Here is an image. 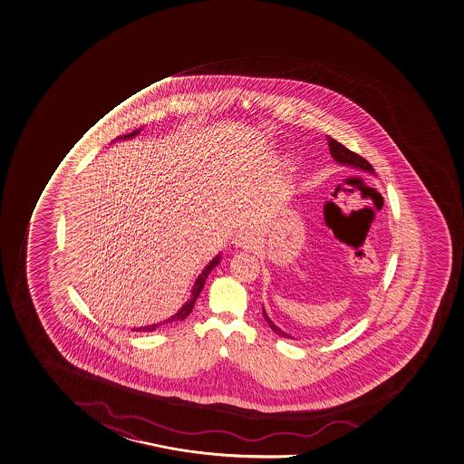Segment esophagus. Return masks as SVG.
<instances>
[{"label": "esophagus", "instance_id": "1", "mask_svg": "<svg viewBox=\"0 0 464 464\" xmlns=\"http://www.w3.org/2000/svg\"><path fill=\"white\" fill-rule=\"evenodd\" d=\"M235 244L237 246H244V248H250L256 244L255 236L248 233V231H240L235 237Z\"/></svg>", "mask_w": 464, "mask_h": 464}]
</instances>
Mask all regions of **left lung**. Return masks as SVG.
Returning a JSON list of instances; mask_svg holds the SVG:
<instances>
[{
	"instance_id": "8db88e82",
	"label": "left lung",
	"mask_w": 464,
	"mask_h": 464,
	"mask_svg": "<svg viewBox=\"0 0 464 464\" xmlns=\"http://www.w3.org/2000/svg\"><path fill=\"white\" fill-rule=\"evenodd\" d=\"M328 146H330V152L334 157V160L343 163V165H350V167L360 168L362 171L375 172L373 168L370 165L369 161L365 160L364 157H361L356 152L350 151L349 148L341 145L339 141L334 140L332 137H327ZM264 318L266 319V323L273 328V332H276L282 338H292L290 334H286L285 332H282L281 328H277L275 324L271 323L270 318L266 316V310H264Z\"/></svg>"
}]
</instances>
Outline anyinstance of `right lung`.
Returning <instances> with one entry per match:
<instances>
[{"label":"right lung","instance_id":"1","mask_svg":"<svg viewBox=\"0 0 464 464\" xmlns=\"http://www.w3.org/2000/svg\"><path fill=\"white\" fill-rule=\"evenodd\" d=\"M137 132L139 130H136V132H132V134H126L123 139H130V137L136 136ZM220 257L218 256V257H214L213 261L209 262V266H207V268L202 271V275L198 277V281H196V284H194L193 288V297L188 301L185 305H183L180 310H179V313H176L172 318L168 319V321H163V323H172V321H182V319L187 318L188 314L191 313V310H193L194 303H196V299H198V293L202 292L203 285H205V281H207V277H208L209 271L213 270L214 266H218L219 264ZM159 327V324H156V325H148V327H140L137 328V332H152V330H156V328ZM136 330V328H134Z\"/></svg>","mask_w":464,"mask_h":464}]
</instances>
